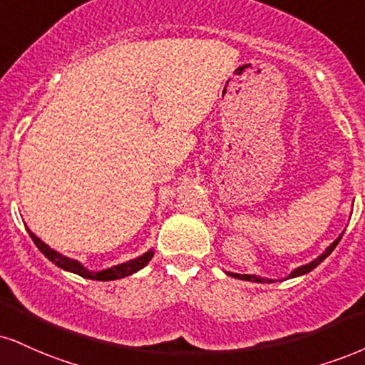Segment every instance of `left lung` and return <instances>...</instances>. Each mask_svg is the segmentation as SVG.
<instances>
[{
	"instance_id": "8db88e82",
	"label": "left lung",
	"mask_w": 365,
	"mask_h": 365,
	"mask_svg": "<svg viewBox=\"0 0 365 365\" xmlns=\"http://www.w3.org/2000/svg\"><path fill=\"white\" fill-rule=\"evenodd\" d=\"M341 236H344V232H341L340 236H338V238L333 241V243L330 245V247H328L327 250H324V253L323 255H319L318 258H314L313 262L311 263H308V265H302V267H299V269H296V270H292L291 272V275H289L287 279H292V277H299V275H304V274H308V272H311L313 269H316V267L319 265V263H322L324 258L328 257V255H330L333 250L336 248V245L340 243V240H341ZM231 277H236V279H241V280H252V282H272L270 279H262V277H257V275H248V274H245V275H241V274H230Z\"/></svg>"
}]
</instances>
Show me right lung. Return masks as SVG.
<instances>
[{
  "instance_id": "1",
  "label": "right lung",
  "mask_w": 365,
  "mask_h": 365,
  "mask_svg": "<svg viewBox=\"0 0 365 365\" xmlns=\"http://www.w3.org/2000/svg\"><path fill=\"white\" fill-rule=\"evenodd\" d=\"M29 235H30V238H32L34 243L37 245V248L41 250V252L46 255V257L49 258L52 263H56V265L61 267V269H64V270H68V272H73V274H78V275H81V277L91 279V280H115V279L127 277V275L135 274V272H138V270L144 269V267H146L148 263H149V260H151V258H153V255H155V252H153V250H149V252H146L144 255H140V257H138V258H134V260L120 263V265L112 267V269L100 270V272H90V270H86L80 262L71 260V258L64 257V255L57 253L51 247H47V245L43 243L42 240H38L32 231H29Z\"/></svg>"
}]
</instances>
